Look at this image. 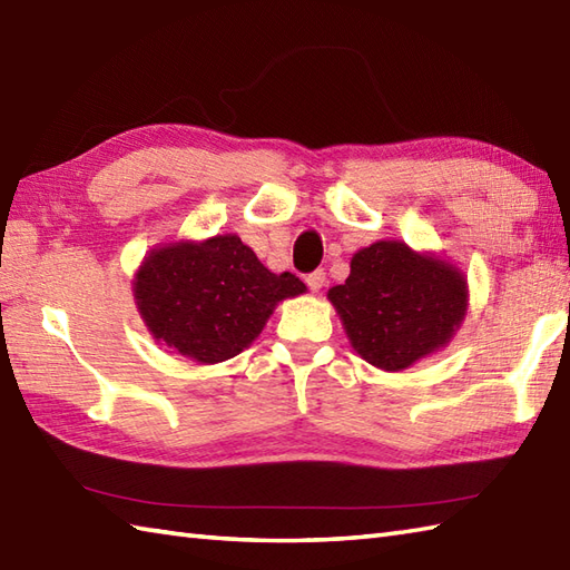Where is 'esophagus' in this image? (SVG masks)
Returning a JSON list of instances; mask_svg holds the SVG:
<instances>
[{
  "instance_id": "esophagus-1",
  "label": "esophagus",
  "mask_w": 570,
  "mask_h": 570,
  "mask_svg": "<svg viewBox=\"0 0 570 570\" xmlns=\"http://www.w3.org/2000/svg\"><path fill=\"white\" fill-rule=\"evenodd\" d=\"M306 284H308L311 292H321V288L325 286V272H323V269L311 272V274L306 276Z\"/></svg>"
}]
</instances>
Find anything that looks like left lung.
<instances>
[{
    "mask_svg": "<svg viewBox=\"0 0 570 570\" xmlns=\"http://www.w3.org/2000/svg\"><path fill=\"white\" fill-rule=\"evenodd\" d=\"M468 296V278L455 264L399 239L355 252L345 284L328 292L350 345L384 372H402L451 343Z\"/></svg>",
    "mask_w": 570,
    "mask_h": 570,
    "instance_id": "1",
    "label": "left lung"
}]
</instances>
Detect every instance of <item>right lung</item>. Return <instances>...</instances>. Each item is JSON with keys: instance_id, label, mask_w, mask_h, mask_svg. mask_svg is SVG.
I'll return each instance as SVG.
<instances>
[{"instance_id": "1", "label": "right lung", "mask_w": 570, "mask_h": 570, "mask_svg": "<svg viewBox=\"0 0 570 570\" xmlns=\"http://www.w3.org/2000/svg\"><path fill=\"white\" fill-rule=\"evenodd\" d=\"M156 343L200 365L239 355L264 331L278 301L306 294L292 272L274 274L237 235L156 245L131 282Z\"/></svg>"}]
</instances>
